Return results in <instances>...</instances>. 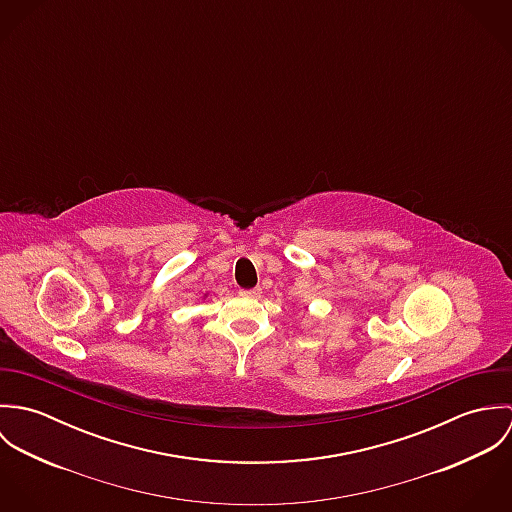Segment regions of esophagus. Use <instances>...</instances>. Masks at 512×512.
I'll use <instances>...</instances> for the list:
<instances>
[{"mask_svg": "<svg viewBox=\"0 0 512 512\" xmlns=\"http://www.w3.org/2000/svg\"><path fill=\"white\" fill-rule=\"evenodd\" d=\"M242 295H246V297H258L260 295V290L258 288H254V290H242Z\"/></svg>", "mask_w": 512, "mask_h": 512, "instance_id": "1", "label": "esophagus"}]
</instances>
